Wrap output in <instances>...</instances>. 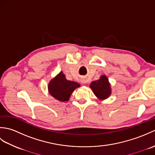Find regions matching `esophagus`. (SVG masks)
Instances as JSON below:
<instances>
[{
    "instance_id": "34e87169",
    "label": "esophagus",
    "mask_w": 155,
    "mask_h": 155,
    "mask_svg": "<svg viewBox=\"0 0 155 155\" xmlns=\"http://www.w3.org/2000/svg\"><path fill=\"white\" fill-rule=\"evenodd\" d=\"M81 82H82V83H85V81H84V80H83V79L81 81Z\"/></svg>"
}]
</instances>
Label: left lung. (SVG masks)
<instances>
[{"label":"left lung","instance_id":"1","mask_svg":"<svg viewBox=\"0 0 155 155\" xmlns=\"http://www.w3.org/2000/svg\"><path fill=\"white\" fill-rule=\"evenodd\" d=\"M90 88L99 100H105L110 96L111 86L106 75H101L98 80L93 81Z\"/></svg>","mask_w":155,"mask_h":155}]
</instances>
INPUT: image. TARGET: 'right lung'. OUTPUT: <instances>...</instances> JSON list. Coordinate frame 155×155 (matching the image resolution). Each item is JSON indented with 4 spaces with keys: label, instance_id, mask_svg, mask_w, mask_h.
<instances>
[{
    "label": "right lung",
    "instance_id": "obj_1",
    "mask_svg": "<svg viewBox=\"0 0 155 155\" xmlns=\"http://www.w3.org/2000/svg\"><path fill=\"white\" fill-rule=\"evenodd\" d=\"M80 87L81 84L77 82L67 80L63 72L61 71L49 82L48 90L49 94L55 99L64 103L69 100L76 88Z\"/></svg>",
    "mask_w": 155,
    "mask_h": 155
}]
</instances>
